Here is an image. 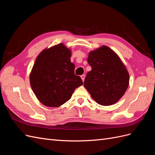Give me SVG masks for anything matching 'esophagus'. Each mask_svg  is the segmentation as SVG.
<instances>
[{
    "label": "esophagus",
    "instance_id": "1",
    "mask_svg": "<svg viewBox=\"0 0 155 155\" xmlns=\"http://www.w3.org/2000/svg\"><path fill=\"white\" fill-rule=\"evenodd\" d=\"M85 76L84 74H83V75H81V79L83 80V81H84V80H85Z\"/></svg>",
    "mask_w": 155,
    "mask_h": 155
}]
</instances>
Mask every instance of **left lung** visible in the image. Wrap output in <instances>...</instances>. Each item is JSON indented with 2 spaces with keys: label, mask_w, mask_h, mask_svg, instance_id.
<instances>
[{
  "label": "left lung",
  "mask_w": 155,
  "mask_h": 155,
  "mask_svg": "<svg viewBox=\"0 0 155 155\" xmlns=\"http://www.w3.org/2000/svg\"><path fill=\"white\" fill-rule=\"evenodd\" d=\"M92 70L87 74L84 87L98 104H115L124 96L129 74L114 51L106 46L91 51L87 59Z\"/></svg>",
  "instance_id": "obj_1"
}]
</instances>
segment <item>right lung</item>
I'll return each instance as SVG.
<instances>
[{
  "mask_svg": "<svg viewBox=\"0 0 155 155\" xmlns=\"http://www.w3.org/2000/svg\"><path fill=\"white\" fill-rule=\"evenodd\" d=\"M71 51L61 43L42 51L37 56L30 76L33 91L41 103L59 107L71 97L82 79L74 74L70 61Z\"/></svg>",
  "mask_w": 155,
  "mask_h": 155,
  "instance_id": "add662e5",
  "label": "right lung"
}]
</instances>
